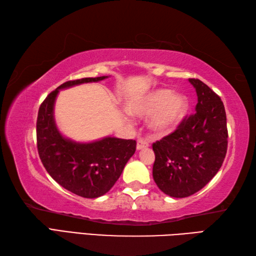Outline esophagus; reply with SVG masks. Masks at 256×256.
<instances>
[{"label": "esophagus", "instance_id": "34e87169", "mask_svg": "<svg viewBox=\"0 0 256 256\" xmlns=\"http://www.w3.org/2000/svg\"><path fill=\"white\" fill-rule=\"evenodd\" d=\"M148 148V140H144V138H140L138 140V145H136V150H144V148Z\"/></svg>", "mask_w": 256, "mask_h": 256}]
</instances>
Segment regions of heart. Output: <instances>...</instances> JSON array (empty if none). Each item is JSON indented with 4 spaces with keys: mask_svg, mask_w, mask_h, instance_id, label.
<instances>
[{
    "mask_svg": "<svg viewBox=\"0 0 256 256\" xmlns=\"http://www.w3.org/2000/svg\"><path fill=\"white\" fill-rule=\"evenodd\" d=\"M188 98L170 89H156L128 104V111L140 118H150V128L156 136H165L176 130L188 112Z\"/></svg>",
    "mask_w": 256,
    "mask_h": 256,
    "instance_id": "obj_1",
    "label": "heart"
}]
</instances>
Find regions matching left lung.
I'll list each match as a JSON object with an SVG mask.
<instances>
[{"label":"left lung","instance_id":"left-lung-1","mask_svg":"<svg viewBox=\"0 0 256 256\" xmlns=\"http://www.w3.org/2000/svg\"><path fill=\"white\" fill-rule=\"evenodd\" d=\"M189 82L198 96L194 114L153 144V178L172 198L189 197L204 188L219 172L228 148L224 102L199 79Z\"/></svg>","mask_w":256,"mask_h":256}]
</instances>
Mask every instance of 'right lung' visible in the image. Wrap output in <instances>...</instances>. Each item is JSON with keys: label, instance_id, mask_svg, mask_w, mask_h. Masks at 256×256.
Listing matches in <instances>:
<instances>
[{"label": "right lung", "instance_id": "1", "mask_svg": "<svg viewBox=\"0 0 256 256\" xmlns=\"http://www.w3.org/2000/svg\"><path fill=\"white\" fill-rule=\"evenodd\" d=\"M106 78L67 81L47 96L38 111L37 148L42 165L54 180L84 198L101 197L113 187L135 153L136 140L106 136L81 143L64 136L54 116L55 102L60 90Z\"/></svg>", "mask_w": 256, "mask_h": 256}]
</instances>
